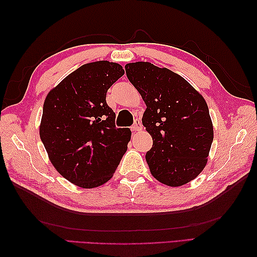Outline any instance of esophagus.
<instances>
[{"instance_id": "1", "label": "esophagus", "mask_w": 257, "mask_h": 257, "mask_svg": "<svg viewBox=\"0 0 257 257\" xmlns=\"http://www.w3.org/2000/svg\"><path fill=\"white\" fill-rule=\"evenodd\" d=\"M132 130H133V133H139V132H141V130H143V124H141V121L139 119L135 120V123L132 127Z\"/></svg>"}]
</instances>
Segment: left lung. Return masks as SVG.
Returning <instances> with one entry per match:
<instances>
[{"mask_svg": "<svg viewBox=\"0 0 257 257\" xmlns=\"http://www.w3.org/2000/svg\"><path fill=\"white\" fill-rule=\"evenodd\" d=\"M124 68L147 106L143 124L154 141L146 155L152 177L174 188L192 181L206 166L214 135L203 96L166 67L136 62Z\"/></svg>", "mask_w": 257, "mask_h": 257, "instance_id": "left-lung-1", "label": "left lung"}]
</instances>
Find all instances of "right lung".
I'll return each mask as SVG.
<instances>
[{
  "label": "right lung",
  "mask_w": 257,
  "mask_h": 257,
  "mask_svg": "<svg viewBox=\"0 0 257 257\" xmlns=\"http://www.w3.org/2000/svg\"><path fill=\"white\" fill-rule=\"evenodd\" d=\"M123 74L118 63L84 64L45 98L41 140L57 172L77 187L109 181L127 151L132 132L114 127L116 113L106 102L107 90Z\"/></svg>",
  "instance_id": "add662e5"
}]
</instances>
